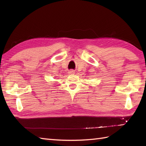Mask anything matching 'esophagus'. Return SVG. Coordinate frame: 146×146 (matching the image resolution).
Returning <instances> with one entry per match:
<instances>
[{
    "mask_svg": "<svg viewBox=\"0 0 146 146\" xmlns=\"http://www.w3.org/2000/svg\"><path fill=\"white\" fill-rule=\"evenodd\" d=\"M68 73H69V74H73V73H75V71L71 70L69 71V72H68Z\"/></svg>",
    "mask_w": 146,
    "mask_h": 146,
    "instance_id": "1",
    "label": "esophagus"
}]
</instances>
